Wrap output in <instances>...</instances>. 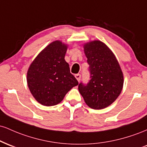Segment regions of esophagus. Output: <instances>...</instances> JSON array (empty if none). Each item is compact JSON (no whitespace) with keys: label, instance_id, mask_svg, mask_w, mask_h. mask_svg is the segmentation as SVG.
I'll list each match as a JSON object with an SVG mask.
<instances>
[{"label":"esophagus","instance_id":"1","mask_svg":"<svg viewBox=\"0 0 147 147\" xmlns=\"http://www.w3.org/2000/svg\"><path fill=\"white\" fill-rule=\"evenodd\" d=\"M75 77H76V79H77V81L79 82V81H80V79H81V75H79V74H76Z\"/></svg>","mask_w":147,"mask_h":147}]
</instances>
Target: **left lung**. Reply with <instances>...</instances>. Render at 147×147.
Listing matches in <instances>:
<instances>
[{
  "instance_id": "1",
  "label": "left lung",
  "mask_w": 147,
  "mask_h": 147,
  "mask_svg": "<svg viewBox=\"0 0 147 147\" xmlns=\"http://www.w3.org/2000/svg\"><path fill=\"white\" fill-rule=\"evenodd\" d=\"M84 48L90 79L86 85L79 84V91L91 109H104L113 103L122 92V71L114 54L103 42H89Z\"/></svg>"
}]
</instances>
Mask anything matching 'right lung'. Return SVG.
I'll return each instance as SVG.
<instances>
[{
  "mask_svg": "<svg viewBox=\"0 0 147 147\" xmlns=\"http://www.w3.org/2000/svg\"><path fill=\"white\" fill-rule=\"evenodd\" d=\"M67 48L60 41L52 42L38 54L28 69V87L42 105H57L72 87L78 85L64 59Z\"/></svg>",
  "mask_w": 147,
  "mask_h": 147,
  "instance_id": "add662e5",
  "label": "right lung"
}]
</instances>
